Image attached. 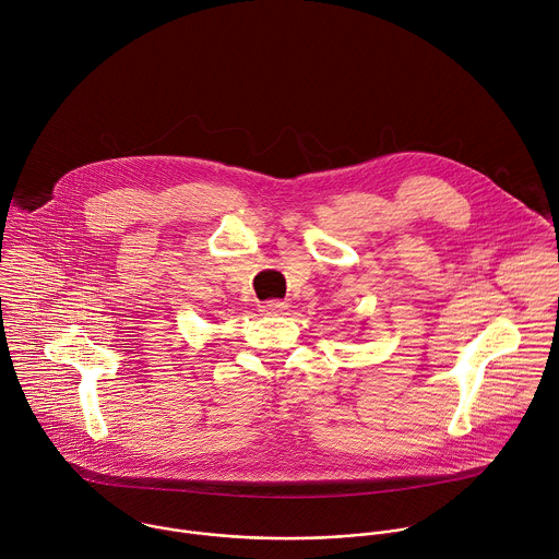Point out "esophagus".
<instances>
[{
    "instance_id": "34e87169",
    "label": "esophagus",
    "mask_w": 559,
    "mask_h": 559,
    "mask_svg": "<svg viewBox=\"0 0 559 559\" xmlns=\"http://www.w3.org/2000/svg\"><path fill=\"white\" fill-rule=\"evenodd\" d=\"M287 302L285 300H267L261 305V311L267 313V316H278V313H285L287 311Z\"/></svg>"
}]
</instances>
